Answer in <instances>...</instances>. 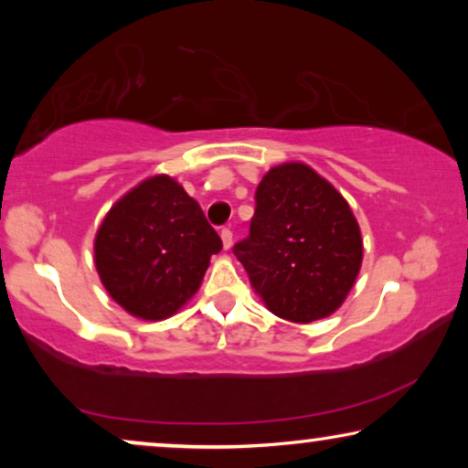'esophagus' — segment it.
<instances>
[{"label": "esophagus", "instance_id": "1", "mask_svg": "<svg viewBox=\"0 0 468 468\" xmlns=\"http://www.w3.org/2000/svg\"><path fill=\"white\" fill-rule=\"evenodd\" d=\"M221 240H223V247H226V249L232 247V242H234V234H232V229H229V228H223V229H221Z\"/></svg>", "mask_w": 468, "mask_h": 468}]
</instances>
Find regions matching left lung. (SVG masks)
Listing matches in <instances>:
<instances>
[{
    "label": "left lung",
    "mask_w": 468,
    "mask_h": 468,
    "mask_svg": "<svg viewBox=\"0 0 468 468\" xmlns=\"http://www.w3.org/2000/svg\"><path fill=\"white\" fill-rule=\"evenodd\" d=\"M232 251L274 315L311 324L335 313L354 287L362 236L345 197L292 162L261 178L249 236Z\"/></svg>",
    "instance_id": "left-lung-1"
}]
</instances>
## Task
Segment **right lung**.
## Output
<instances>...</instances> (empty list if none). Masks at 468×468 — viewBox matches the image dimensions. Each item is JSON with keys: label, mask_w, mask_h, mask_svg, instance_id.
<instances>
[{"label": "right lung", "mask_w": 468, "mask_h": 468, "mask_svg": "<svg viewBox=\"0 0 468 468\" xmlns=\"http://www.w3.org/2000/svg\"><path fill=\"white\" fill-rule=\"evenodd\" d=\"M221 239L175 178H146L111 208L95 236L101 283L140 319L170 317L197 292Z\"/></svg>", "instance_id": "add662e5"}]
</instances>
